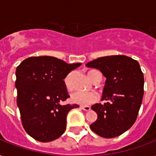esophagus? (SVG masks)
<instances>
[{
  "label": "esophagus",
  "mask_w": 156,
  "mask_h": 156,
  "mask_svg": "<svg viewBox=\"0 0 156 156\" xmlns=\"http://www.w3.org/2000/svg\"><path fill=\"white\" fill-rule=\"evenodd\" d=\"M81 108L83 109L84 111H90V107L89 106H81Z\"/></svg>",
  "instance_id": "esophagus-1"
}]
</instances>
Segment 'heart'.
Here are the masks:
<instances>
[{
    "instance_id": "heart-1",
    "label": "heart",
    "mask_w": 156,
    "mask_h": 156,
    "mask_svg": "<svg viewBox=\"0 0 156 156\" xmlns=\"http://www.w3.org/2000/svg\"><path fill=\"white\" fill-rule=\"evenodd\" d=\"M98 72L96 70H90L88 72V76L90 78V80L95 82L96 79V76L95 73ZM66 86L67 88H71L70 83V76L69 75L65 80ZM99 99V96L95 92L93 91H83V90H76L71 94V100L75 104H80L82 106H87L90 104L95 103Z\"/></svg>"
}]
</instances>
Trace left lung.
Wrapping results in <instances>:
<instances>
[{"instance_id": "8db88e82", "label": "left lung", "mask_w": 156, "mask_h": 156, "mask_svg": "<svg viewBox=\"0 0 156 156\" xmlns=\"http://www.w3.org/2000/svg\"><path fill=\"white\" fill-rule=\"evenodd\" d=\"M97 69L107 78L103 90L104 104L91 106L97 120L90 126L103 138H115L135 122L144 94V77L138 61L124 55L100 57L86 65Z\"/></svg>"}]
</instances>
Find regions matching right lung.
<instances>
[{"instance_id": "add662e5", "label": "right lung", "mask_w": 156, "mask_h": 156, "mask_svg": "<svg viewBox=\"0 0 156 156\" xmlns=\"http://www.w3.org/2000/svg\"><path fill=\"white\" fill-rule=\"evenodd\" d=\"M81 63L68 64L53 56H31L16 69L17 104L26 132L48 143L66 129V116L78 104L61 105L69 97L64 79Z\"/></svg>"}]
</instances>
